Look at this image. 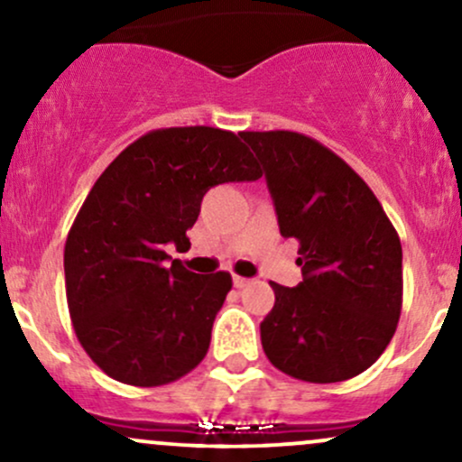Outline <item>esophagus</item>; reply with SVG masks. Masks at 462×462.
I'll list each match as a JSON object with an SVG mask.
<instances>
[{
	"mask_svg": "<svg viewBox=\"0 0 462 462\" xmlns=\"http://www.w3.org/2000/svg\"><path fill=\"white\" fill-rule=\"evenodd\" d=\"M247 284H249L247 278H243V275H235V286H236V289H245Z\"/></svg>",
	"mask_w": 462,
	"mask_h": 462,
	"instance_id": "obj_1",
	"label": "esophagus"
}]
</instances>
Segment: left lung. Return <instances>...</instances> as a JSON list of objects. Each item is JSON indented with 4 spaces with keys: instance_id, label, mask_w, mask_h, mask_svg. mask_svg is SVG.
Masks as SVG:
<instances>
[{
    "instance_id": "left-lung-1",
    "label": "left lung",
    "mask_w": 462,
    "mask_h": 462,
    "mask_svg": "<svg viewBox=\"0 0 462 462\" xmlns=\"http://www.w3.org/2000/svg\"><path fill=\"white\" fill-rule=\"evenodd\" d=\"M263 162L280 235L298 238L301 282H272L261 323L273 367L304 383H343L369 369L402 312V243L365 180L300 132H241Z\"/></svg>"
}]
</instances>
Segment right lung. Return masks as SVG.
I'll return each instance as SVG.
<instances>
[{
  "mask_svg": "<svg viewBox=\"0 0 462 462\" xmlns=\"http://www.w3.org/2000/svg\"><path fill=\"white\" fill-rule=\"evenodd\" d=\"M261 176L235 132L208 125L147 132L106 167L65 243L73 330L104 374L161 386L204 360L232 275L169 264L164 247H190L210 187Z\"/></svg>",
  "mask_w": 462,
  "mask_h": 462,
  "instance_id": "add662e5",
  "label": "right lung"
}]
</instances>
